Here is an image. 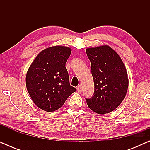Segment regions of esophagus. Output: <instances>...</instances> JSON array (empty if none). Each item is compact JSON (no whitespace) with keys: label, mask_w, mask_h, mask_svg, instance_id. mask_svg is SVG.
<instances>
[{"label":"esophagus","mask_w":150,"mask_h":150,"mask_svg":"<svg viewBox=\"0 0 150 150\" xmlns=\"http://www.w3.org/2000/svg\"><path fill=\"white\" fill-rule=\"evenodd\" d=\"M76 89H77V91L79 92V93H81L82 91V87L81 85H78L76 87Z\"/></svg>","instance_id":"1"}]
</instances>
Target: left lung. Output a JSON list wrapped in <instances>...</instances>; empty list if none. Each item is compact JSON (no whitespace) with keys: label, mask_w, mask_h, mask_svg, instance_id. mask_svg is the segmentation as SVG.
<instances>
[{"label":"left lung","mask_w":150,"mask_h":150,"mask_svg":"<svg viewBox=\"0 0 150 150\" xmlns=\"http://www.w3.org/2000/svg\"><path fill=\"white\" fill-rule=\"evenodd\" d=\"M91 61L94 93L86 98L90 109L98 114L109 113L122 103L128 88L126 67L121 57L110 46L86 49Z\"/></svg>","instance_id":"obj_1"}]
</instances>
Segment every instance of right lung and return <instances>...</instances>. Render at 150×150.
<instances>
[{
    "mask_svg": "<svg viewBox=\"0 0 150 150\" xmlns=\"http://www.w3.org/2000/svg\"><path fill=\"white\" fill-rule=\"evenodd\" d=\"M71 52L68 47H49L39 53L28 69L26 89L33 102L45 111L59 109L76 91L69 84L65 67Z\"/></svg>",
    "mask_w": 150,
    "mask_h": 150,
    "instance_id": "1",
    "label": "right lung"
}]
</instances>
